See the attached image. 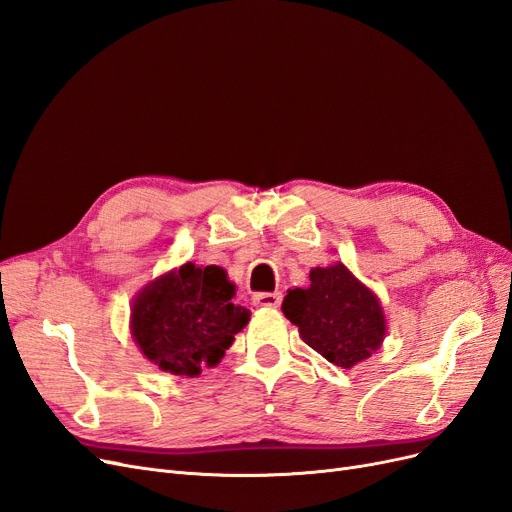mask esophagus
I'll use <instances>...</instances> for the list:
<instances>
[{"label": "esophagus", "instance_id": "esophagus-1", "mask_svg": "<svg viewBox=\"0 0 512 512\" xmlns=\"http://www.w3.org/2000/svg\"><path fill=\"white\" fill-rule=\"evenodd\" d=\"M282 293H257L253 295V304L259 308H278Z\"/></svg>", "mask_w": 512, "mask_h": 512}]
</instances>
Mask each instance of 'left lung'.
Here are the masks:
<instances>
[{"label":"left lung","instance_id":"8db88e82","mask_svg":"<svg viewBox=\"0 0 512 512\" xmlns=\"http://www.w3.org/2000/svg\"><path fill=\"white\" fill-rule=\"evenodd\" d=\"M282 312L312 350L342 369L367 361L388 333L380 297L342 261L312 268L310 287L289 289Z\"/></svg>","mask_w":512,"mask_h":512}]
</instances>
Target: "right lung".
I'll use <instances>...</instances> for the list:
<instances>
[{
	"label": "right lung",
	"mask_w": 512,
	"mask_h": 512,
	"mask_svg": "<svg viewBox=\"0 0 512 512\" xmlns=\"http://www.w3.org/2000/svg\"><path fill=\"white\" fill-rule=\"evenodd\" d=\"M236 285L219 266H183L145 285L130 306V333L149 363L173 375H200L221 363L251 310L234 304Z\"/></svg>",
	"instance_id": "obj_1"
}]
</instances>
